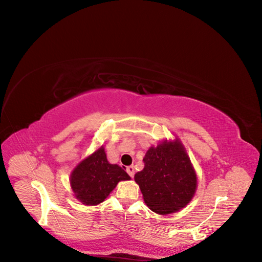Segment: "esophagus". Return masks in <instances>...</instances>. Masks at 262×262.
Returning <instances> with one entry per match:
<instances>
[{"label": "esophagus", "instance_id": "obj_1", "mask_svg": "<svg viewBox=\"0 0 262 262\" xmlns=\"http://www.w3.org/2000/svg\"><path fill=\"white\" fill-rule=\"evenodd\" d=\"M126 172L129 173L130 177H133L134 176V167H133V166H128V167H126Z\"/></svg>", "mask_w": 262, "mask_h": 262}]
</instances>
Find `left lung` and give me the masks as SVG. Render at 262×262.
<instances>
[{
	"mask_svg": "<svg viewBox=\"0 0 262 262\" xmlns=\"http://www.w3.org/2000/svg\"><path fill=\"white\" fill-rule=\"evenodd\" d=\"M143 162L144 168L136 173L134 180L150 210L165 215L179 211L191 201L196 175L178 139L149 147Z\"/></svg>",
	"mask_w": 262,
	"mask_h": 262,
	"instance_id": "8db88e82",
	"label": "left lung"
}]
</instances>
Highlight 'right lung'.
<instances>
[{
    "label": "right lung",
    "mask_w": 262,
    "mask_h": 262,
    "mask_svg": "<svg viewBox=\"0 0 262 262\" xmlns=\"http://www.w3.org/2000/svg\"><path fill=\"white\" fill-rule=\"evenodd\" d=\"M130 179L120 166L107 161L101 146L73 169L70 184L77 200L86 205H96L105 201L119 181Z\"/></svg>",
    "instance_id": "1"
}]
</instances>
